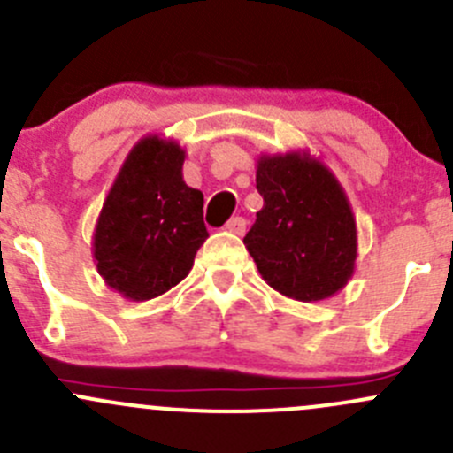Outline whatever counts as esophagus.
I'll list each match as a JSON object with an SVG mask.
<instances>
[{"label":"esophagus","instance_id":"obj_1","mask_svg":"<svg viewBox=\"0 0 453 453\" xmlns=\"http://www.w3.org/2000/svg\"><path fill=\"white\" fill-rule=\"evenodd\" d=\"M245 226H248V221H245L243 217H234V219H230V221L226 223V230L232 232V234L241 236L245 232Z\"/></svg>","mask_w":453,"mask_h":453}]
</instances>
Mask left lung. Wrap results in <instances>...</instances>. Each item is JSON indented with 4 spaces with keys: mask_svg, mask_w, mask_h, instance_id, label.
<instances>
[{
    "mask_svg": "<svg viewBox=\"0 0 453 453\" xmlns=\"http://www.w3.org/2000/svg\"><path fill=\"white\" fill-rule=\"evenodd\" d=\"M257 190L263 208L243 243L261 279L303 303L341 292L357 270L358 230L336 174L310 150L261 152Z\"/></svg>",
    "mask_w": 453,
    "mask_h": 453,
    "instance_id": "left-lung-1",
    "label": "left lung"
}]
</instances>
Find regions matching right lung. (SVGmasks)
<instances>
[{
    "mask_svg": "<svg viewBox=\"0 0 453 453\" xmlns=\"http://www.w3.org/2000/svg\"><path fill=\"white\" fill-rule=\"evenodd\" d=\"M186 148L146 134L126 155L92 232V261L112 292L150 301L181 283L208 239L203 192L183 181Z\"/></svg>",
    "mask_w": 453,
    "mask_h": 453,
    "instance_id": "1",
    "label": "right lung"
}]
</instances>
